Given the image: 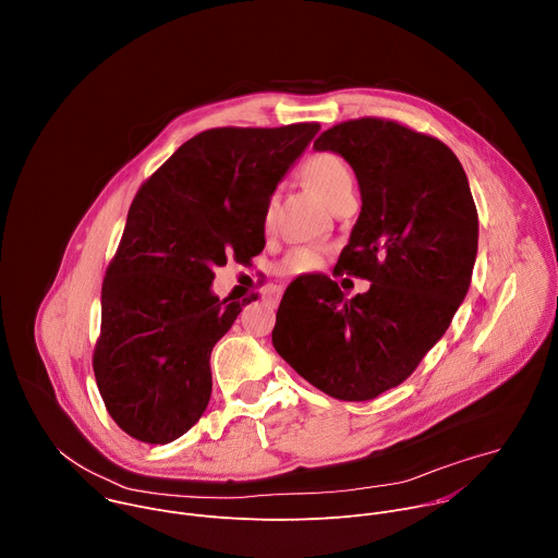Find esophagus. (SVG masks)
Returning a JSON list of instances; mask_svg holds the SVG:
<instances>
[{"mask_svg":"<svg viewBox=\"0 0 558 558\" xmlns=\"http://www.w3.org/2000/svg\"><path fill=\"white\" fill-rule=\"evenodd\" d=\"M280 295H282V289H280V287H269V289H267V300H269L271 304H276V302L280 300Z\"/></svg>","mask_w":558,"mask_h":558,"instance_id":"1","label":"esophagus"}]
</instances>
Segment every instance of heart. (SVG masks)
<instances>
[{"label": "heart", "mask_w": 558, "mask_h": 558, "mask_svg": "<svg viewBox=\"0 0 558 558\" xmlns=\"http://www.w3.org/2000/svg\"><path fill=\"white\" fill-rule=\"evenodd\" d=\"M302 172H304V179L311 183V187L320 194L329 205H333L344 194L353 192V174H351L349 166L342 161L340 156H336L331 151L313 154L304 163ZM271 225H274V209H271V203H267L265 211H263V227L269 231ZM323 263H325L323 252L311 250V247H298V250H291L276 265V271L284 278H298V276H304V274L317 269Z\"/></svg>", "instance_id": "1"}]
</instances>
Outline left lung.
<instances>
[{
	"instance_id": "8db88e82",
	"label": "left lung",
	"mask_w": 558,
	"mask_h": 558,
	"mask_svg": "<svg viewBox=\"0 0 558 558\" xmlns=\"http://www.w3.org/2000/svg\"><path fill=\"white\" fill-rule=\"evenodd\" d=\"M353 168L362 211L333 276L371 282L347 298L329 276L293 280L271 333L308 384L342 402L400 386L463 302L480 216L459 158L439 138L390 119L342 121L313 143Z\"/></svg>"
}]
</instances>
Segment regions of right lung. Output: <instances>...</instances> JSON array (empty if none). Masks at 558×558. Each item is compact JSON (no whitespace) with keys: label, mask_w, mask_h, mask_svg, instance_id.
Returning a JSON list of instances; mask_svg holds the SVG:
<instances>
[{"label":"right lung","mask_w":558,"mask_h":558,"mask_svg":"<svg viewBox=\"0 0 558 558\" xmlns=\"http://www.w3.org/2000/svg\"><path fill=\"white\" fill-rule=\"evenodd\" d=\"M317 130H205L138 187L106 269L93 353L104 404L130 437L170 444L205 413L211 349L250 304L218 300L214 269L265 250V205Z\"/></svg>","instance_id":"obj_1"}]
</instances>
